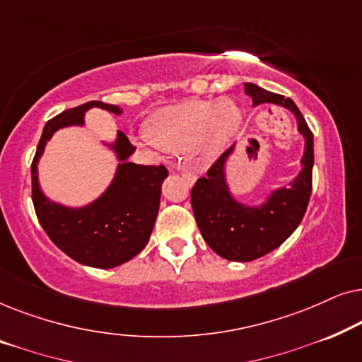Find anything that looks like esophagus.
<instances>
[{
    "instance_id": "1",
    "label": "esophagus",
    "mask_w": 362,
    "mask_h": 362,
    "mask_svg": "<svg viewBox=\"0 0 362 362\" xmlns=\"http://www.w3.org/2000/svg\"><path fill=\"white\" fill-rule=\"evenodd\" d=\"M171 171L181 173V175L185 176L186 180L189 181V182H194V181H196V175H194V173H192L191 170H187V168H171Z\"/></svg>"
}]
</instances>
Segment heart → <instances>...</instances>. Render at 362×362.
I'll return each instance as SVG.
<instances>
[{"label":"heart","mask_w":362,"mask_h":362,"mask_svg":"<svg viewBox=\"0 0 362 362\" xmlns=\"http://www.w3.org/2000/svg\"><path fill=\"white\" fill-rule=\"evenodd\" d=\"M242 125V112L229 98L186 100L158 110L146 123L150 140L173 153L199 145L204 156L219 155Z\"/></svg>","instance_id":"1"}]
</instances>
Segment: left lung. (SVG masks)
<instances>
[{"mask_svg":"<svg viewBox=\"0 0 362 362\" xmlns=\"http://www.w3.org/2000/svg\"><path fill=\"white\" fill-rule=\"evenodd\" d=\"M245 95L254 105L274 103L285 107L296 118L298 133L305 138L301 171L288 186L276 187L262 204L247 206L237 201L227 182V161L235 150L230 146L217 160L206 177H199L191 191V206L197 227L207 245L232 262H250L280 247L303 219L311 194L313 173V133L288 97L269 92L255 83H244Z\"/></svg>","mask_w":362,"mask_h":362,"instance_id":"obj_1","label":"left lung"}]
</instances>
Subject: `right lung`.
Segmentation results:
<instances>
[{
	"mask_svg": "<svg viewBox=\"0 0 362 362\" xmlns=\"http://www.w3.org/2000/svg\"><path fill=\"white\" fill-rule=\"evenodd\" d=\"M102 108L120 115L122 108L103 102H87L49 120L39 140L31 165L33 202L39 224L64 254L78 264L95 269H113L140 254L150 240L160 209L165 166H143L128 161L135 146L125 133L117 132L112 143L103 141L117 156L115 176L95 201L81 207L54 202L39 185L37 163L54 133L66 127L86 125V112Z\"/></svg>",
	"mask_w": 362,
	"mask_h": 362,
	"instance_id": "add662e5",
	"label": "right lung"
}]
</instances>
